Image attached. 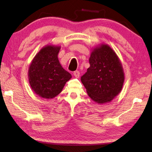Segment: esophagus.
I'll return each instance as SVG.
<instances>
[{"label":"esophagus","mask_w":152,"mask_h":152,"mask_svg":"<svg viewBox=\"0 0 152 152\" xmlns=\"http://www.w3.org/2000/svg\"><path fill=\"white\" fill-rule=\"evenodd\" d=\"M73 75H74V76L75 77L79 78V76H80V73H79V71H75L73 72Z\"/></svg>","instance_id":"34e87169"}]
</instances>
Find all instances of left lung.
Listing matches in <instances>:
<instances>
[{"instance_id": "1", "label": "left lung", "mask_w": 152, "mask_h": 152, "mask_svg": "<svg viewBox=\"0 0 152 152\" xmlns=\"http://www.w3.org/2000/svg\"><path fill=\"white\" fill-rule=\"evenodd\" d=\"M90 66L81 81L88 96L98 104L108 102L121 92L125 76L115 52L107 44L97 47L89 59Z\"/></svg>"}]
</instances>
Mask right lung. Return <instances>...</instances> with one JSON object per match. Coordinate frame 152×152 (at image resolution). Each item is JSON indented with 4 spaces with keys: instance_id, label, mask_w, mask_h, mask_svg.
<instances>
[{
    "instance_id": "add662e5",
    "label": "right lung",
    "mask_w": 152,
    "mask_h": 152,
    "mask_svg": "<svg viewBox=\"0 0 152 152\" xmlns=\"http://www.w3.org/2000/svg\"><path fill=\"white\" fill-rule=\"evenodd\" d=\"M60 46H46L35 56L29 66L28 78L33 91L50 99L61 92L71 75L62 67L58 59Z\"/></svg>"
}]
</instances>
